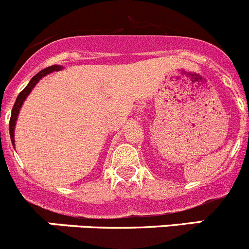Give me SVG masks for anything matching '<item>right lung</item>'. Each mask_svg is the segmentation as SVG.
I'll return each mask as SVG.
<instances>
[{"instance_id": "1", "label": "right lung", "mask_w": 249, "mask_h": 249, "mask_svg": "<svg viewBox=\"0 0 249 249\" xmlns=\"http://www.w3.org/2000/svg\"><path fill=\"white\" fill-rule=\"evenodd\" d=\"M59 70H61V67L56 66V65H54V66H50V67H46V69L41 70L40 72H38V73H36V75L34 76L32 80H30V82L28 83L27 87H25L24 89H23L22 92L18 94L17 99H16V102H15V106H13V108H12V113H11V119H9V135H11V141H12V143H15L16 120H17L18 113H19V109H20V107H22L24 99L27 98V96L30 93V90L33 89L34 86H36V83L39 82V80H41L44 76L49 75V73H51V72L59 71Z\"/></svg>"}]
</instances>
